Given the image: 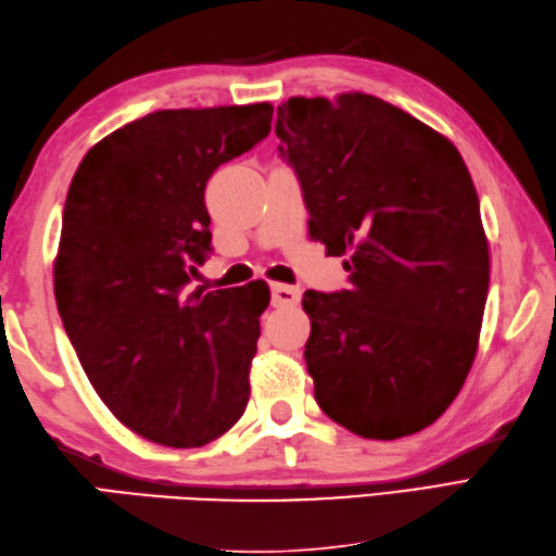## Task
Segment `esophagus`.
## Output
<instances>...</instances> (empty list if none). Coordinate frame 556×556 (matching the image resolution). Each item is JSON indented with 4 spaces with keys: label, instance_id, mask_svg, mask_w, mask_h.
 I'll list each match as a JSON object with an SVG mask.
<instances>
[{
    "label": "esophagus",
    "instance_id": "obj_1",
    "mask_svg": "<svg viewBox=\"0 0 556 556\" xmlns=\"http://www.w3.org/2000/svg\"><path fill=\"white\" fill-rule=\"evenodd\" d=\"M299 301L301 291L296 287L271 285V305H275V308H287V305H296Z\"/></svg>",
    "mask_w": 556,
    "mask_h": 556
}]
</instances>
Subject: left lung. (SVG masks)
Instances as JSON below:
<instances>
[{
	"instance_id": "1",
	"label": "left lung",
	"mask_w": 556,
	"mask_h": 556,
	"mask_svg": "<svg viewBox=\"0 0 556 556\" xmlns=\"http://www.w3.org/2000/svg\"><path fill=\"white\" fill-rule=\"evenodd\" d=\"M279 157L349 289L305 291V365L329 418L396 440L442 416L478 349L490 255L458 150L380 98H291Z\"/></svg>"
}]
</instances>
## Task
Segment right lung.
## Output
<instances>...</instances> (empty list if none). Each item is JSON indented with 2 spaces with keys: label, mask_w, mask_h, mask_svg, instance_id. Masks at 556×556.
<instances>
[{
  "label": "right lung",
  "mask_w": 556,
  "mask_h": 556,
  "mask_svg": "<svg viewBox=\"0 0 556 556\" xmlns=\"http://www.w3.org/2000/svg\"><path fill=\"white\" fill-rule=\"evenodd\" d=\"M271 104L162 110L88 150L68 186L54 296L90 384L126 428L203 446L243 416L263 281L193 291L212 253L205 186L269 134Z\"/></svg>",
  "instance_id": "1"
}]
</instances>
